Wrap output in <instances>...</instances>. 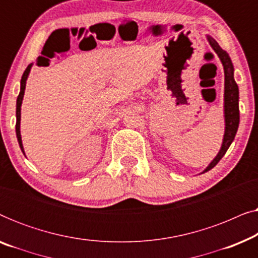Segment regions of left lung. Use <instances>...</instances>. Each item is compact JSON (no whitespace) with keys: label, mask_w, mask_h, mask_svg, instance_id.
<instances>
[{"label":"left lung","mask_w":258,"mask_h":258,"mask_svg":"<svg viewBox=\"0 0 258 258\" xmlns=\"http://www.w3.org/2000/svg\"><path fill=\"white\" fill-rule=\"evenodd\" d=\"M210 45L216 51L218 57L221 58L224 67V75H225V90H224V112H225V134L223 139V144L220 153L215 160L211 162L206 170V172L210 169H213L216 165L224 154L227 153L228 148L235 139L236 133H237L238 123H239V109H238V87L234 80V67H232L231 59L229 55L224 50H222L220 45L216 41L209 37Z\"/></svg>","instance_id":"8db88e82"}]
</instances>
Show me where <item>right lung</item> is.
<instances>
[{
  "label": "right lung",
  "mask_w": 258,
  "mask_h": 258,
  "mask_svg": "<svg viewBox=\"0 0 258 258\" xmlns=\"http://www.w3.org/2000/svg\"><path fill=\"white\" fill-rule=\"evenodd\" d=\"M31 64L27 67V69L24 70L23 75H22V80H21V91L17 96V102H16V136H17V141H19V144L21 147V150L23 151V146H22V140H21V133H20V121H21V104H22V100H23V95H24V89H26V83H27V79L28 75H29ZM24 153V151H23Z\"/></svg>",
  "instance_id": "add662e5"
}]
</instances>
